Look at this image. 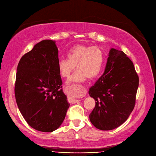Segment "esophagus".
<instances>
[{
  "instance_id": "obj_1",
  "label": "esophagus",
  "mask_w": 156,
  "mask_h": 156,
  "mask_svg": "<svg viewBox=\"0 0 156 156\" xmlns=\"http://www.w3.org/2000/svg\"><path fill=\"white\" fill-rule=\"evenodd\" d=\"M78 87L80 88V90L79 92H77V94H79V96H84L85 95L86 93H87V90H86V88L81 86V85H79L78 84ZM75 101H78V100H74Z\"/></svg>"
}]
</instances>
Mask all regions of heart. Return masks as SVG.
I'll list each match as a JSON object with an SVG mask.
<instances>
[{
  "label": "heart",
  "mask_w": 156,
  "mask_h": 156,
  "mask_svg": "<svg viewBox=\"0 0 156 156\" xmlns=\"http://www.w3.org/2000/svg\"><path fill=\"white\" fill-rule=\"evenodd\" d=\"M68 59L62 58L58 62V68L61 76L69 77L77 65V71L69 79V82H83L88 78H96L104 62V54L98 47L77 45L71 48L67 53ZM73 92H77V87H71ZM77 94V93H76Z\"/></svg>",
  "instance_id": "heart-1"
}]
</instances>
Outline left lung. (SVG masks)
Masks as SVG:
<instances>
[{
  "mask_svg": "<svg viewBox=\"0 0 156 156\" xmlns=\"http://www.w3.org/2000/svg\"><path fill=\"white\" fill-rule=\"evenodd\" d=\"M139 79L123 51L111 49L101 77L89 89L96 101L90 120L100 130H111L128 119L135 105Z\"/></svg>",
  "mask_w": 156,
  "mask_h": 156,
  "instance_id": "1",
  "label": "left lung"
}]
</instances>
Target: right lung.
I'll list each match as a JSON object with an SVG mask.
<instances>
[{"label":"right lung","mask_w":156,"mask_h":156,"mask_svg":"<svg viewBox=\"0 0 156 156\" xmlns=\"http://www.w3.org/2000/svg\"><path fill=\"white\" fill-rule=\"evenodd\" d=\"M58 53L55 41L42 40L22 56L17 68L18 108L28 124L42 132L58 129L69 107L62 89Z\"/></svg>","instance_id":"add662e5"}]
</instances>
